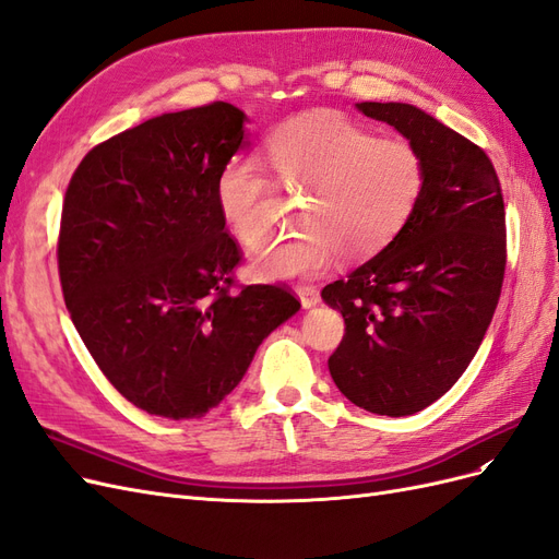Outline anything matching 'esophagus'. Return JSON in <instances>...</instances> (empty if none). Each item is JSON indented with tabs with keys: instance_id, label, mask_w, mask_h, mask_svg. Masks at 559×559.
Returning <instances> with one entry per match:
<instances>
[{
	"instance_id": "obj_1",
	"label": "esophagus",
	"mask_w": 559,
	"mask_h": 559,
	"mask_svg": "<svg viewBox=\"0 0 559 559\" xmlns=\"http://www.w3.org/2000/svg\"><path fill=\"white\" fill-rule=\"evenodd\" d=\"M296 294H298V298H300V306H302V308H314L317 302L321 300V298H319V292L314 289V286H298Z\"/></svg>"
}]
</instances>
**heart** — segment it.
<instances>
[{
    "mask_svg": "<svg viewBox=\"0 0 559 559\" xmlns=\"http://www.w3.org/2000/svg\"><path fill=\"white\" fill-rule=\"evenodd\" d=\"M265 163L286 193L308 195L300 238L265 247L249 265L253 277L267 282L326 273L337 251L349 261L370 259L408 222L427 181L425 156L411 140L376 138L337 111H314L277 128L265 142ZM214 193L233 238L259 249L273 179L253 158H233Z\"/></svg>",
    "mask_w": 559,
    "mask_h": 559,
    "instance_id": "obj_1",
    "label": "heart"
}]
</instances>
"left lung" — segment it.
<instances>
[{
    "label": "left lung",
    "instance_id": "obj_1",
    "mask_svg": "<svg viewBox=\"0 0 559 559\" xmlns=\"http://www.w3.org/2000/svg\"><path fill=\"white\" fill-rule=\"evenodd\" d=\"M425 156L427 181L378 257L321 298L345 319L331 354L335 386L359 408L405 417L462 378L497 310L506 270L501 186L485 151L405 103H359Z\"/></svg>",
    "mask_w": 559,
    "mask_h": 559
}]
</instances>
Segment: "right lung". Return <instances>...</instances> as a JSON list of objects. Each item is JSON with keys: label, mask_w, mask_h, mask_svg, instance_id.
<instances>
[{"label": "right lung", "mask_w": 559, "mask_h": 559, "mask_svg": "<svg viewBox=\"0 0 559 559\" xmlns=\"http://www.w3.org/2000/svg\"><path fill=\"white\" fill-rule=\"evenodd\" d=\"M245 123L228 103L148 118L88 151L67 186L64 306L99 370L148 415L210 413L300 310L284 286L233 292L240 249L214 189Z\"/></svg>", "instance_id": "right-lung-1"}]
</instances>
